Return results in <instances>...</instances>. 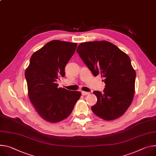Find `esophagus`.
<instances>
[{
	"label": "esophagus",
	"mask_w": 156,
	"mask_h": 156,
	"mask_svg": "<svg viewBox=\"0 0 156 156\" xmlns=\"http://www.w3.org/2000/svg\"><path fill=\"white\" fill-rule=\"evenodd\" d=\"M90 93V92H86V91H81V94H82V95H87V94H89Z\"/></svg>",
	"instance_id": "1"
}]
</instances>
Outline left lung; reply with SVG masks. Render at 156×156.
Segmentation results:
<instances>
[{
  "instance_id": "1",
  "label": "left lung",
  "mask_w": 156,
  "mask_h": 156,
  "mask_svg": "<svg viewBox=\"0 0 156 156\" xmlns=\"http://www.w3.org/2000/svg\"><path fill=\"white\" fill-rule=\"evenodd\" d=\"M76 51L94 76L100 74L105 78L103 92L93 91L98 100L91 107L93 112L107 121L121 116L130 106L135 91L136 72L129 56L105 40L81 43Z\"/></svg>"
}]
</instances>
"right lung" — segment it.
I'll list each match as a JSON object with an SVG mask.
<instances>
[{
  "label": "right lung",
  "mask_w": 156,
  "mask_h": 156,
  "mask_svg": "<svg viewBox=\"0 0 156 156\" xmlns=\"http://www.w3.org/2000/svg\"><path fill=\"white\" fill-rule=\"evenodd\" d=\"M76 43L55 40L32 55L25 70L28 94L35 111L50 122L61 121L72 113L81 93L58 88L59 78L75 53Z\"/></svg>",
  "instance_id": "add662e5"
}]
</instances>
